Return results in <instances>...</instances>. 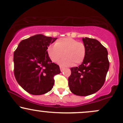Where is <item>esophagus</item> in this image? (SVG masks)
<instances>
[{
    "label": "esophagus",
    "instance_id": "obj_1",
    "mask_svg": "<svg viewBox=\"0 0 123 123\" xmlns=\"http://www.w3.org/2000/svg\"><path fill=\"white\" fill-rule=\"evenodd\" d=\"M60 71H61V72H63V70L64 69V67H62V66L60 67Z\"/></svg>",
    "mask_w": 123,
    "mask_h": 123
}]
</instances>
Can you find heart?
<instances>
[{"label":"heart","mask_w":123,"mask_h":123,"mask_svg":"<svg viewBox=\"0 0 123 123\" xmlns=\"http://www.w3.org/2000/svg\"><path fill=\"white\" fill-rule=\"evenodd\" d=\"M47 53L54 63L62 60L61 64L65 66L79 65L83 63L86 56V48L84 43L71 37L59 39L55 44L49 46Z\"/></svg>","instance_id":"b5f03b06"}]
</instances>
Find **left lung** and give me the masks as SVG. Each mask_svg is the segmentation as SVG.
Instances as JSON below:
<instances>
[{"mask_svg":"<svg viewBox=\"0 0 123 123\" xmlns=\"http://www.w3.org/2000/svg\"><path fill=\"white\" fill-rule=\"evenodd\" d=\"M86 56L79 67H72L68 77L71 92L77 96H87L96 93L103 86L109 68L108 52L98 40L83 38Z\"/></svg>","mask_w":123,"mask_h":123,"instance_id":"1","label":"left lung"}]
</instances>
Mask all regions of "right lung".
<instances>
[{"label":"right lung","instance_id":"right-lung-1","mask_svg":"<svg viewBox=\"0 0 123 123\" xmlns=\"http://www.w3.org/2000/svg\"><path fill=\"white\" fill-rule=\"evenodd\" d=\"M57 38L36 35L22 40L14 52L16 80L27 93L41 95L53 88L59 66L52 63L47 48Z\"/></svg>","mask_w":123,"mask_h":123}]
</instances>
